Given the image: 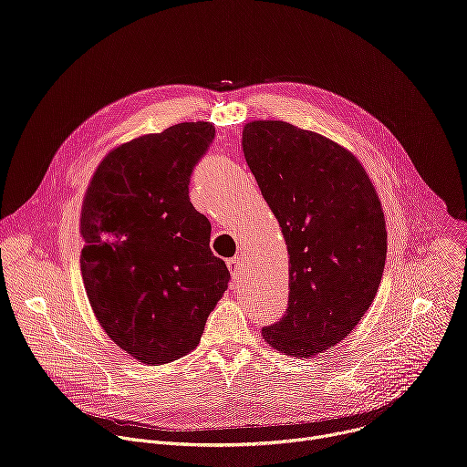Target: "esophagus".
<instances>
[{
  "label": "esophagus",
  "instance_id": "1",
  "mask_svg": "<svg viewBox=\"0 0 467 467\" xmlns=\"http://www.w3.org/2000/svg\"><path fill=\"white\" fill-rule=\"evenodd\" d=\"M244 262H245L244 254H236V256H233V258L227 260V268H229V272L233 274V277H236V275L242 272Z\"/></svg>",
  "mask_w": 467,
  "mask_h": 467
}]
</instances>
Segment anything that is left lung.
Here are the masks:
<instances>
[{"label":"left lung","mask_w":467,"mask_h":467,"mask_svg":"<svg viewBox=\"0 0 467 467\" xmlns=\"http://www.w3.org/2000/svg\"><path fill=\"white\" fill-rule=\"evenodd\" d=\"M242 148L290 254L286 314L262 337L308 358L349 337L377 296L386 260L380 199L358 159L314 130L249 121Z\"/></svg>","instance_id":"obj_1"}]
</instances>
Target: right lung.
Returning <instances> with one entry per match:
<instances>
[{
	"label": "right lung",
	"instance_id": "1",
	"mask_svg": "<svg viewBox=\"0 0 467 467\" xmlns=\"http://www.w3.org/2000/svg\"><path fill=\"white\" fill-rule=\"evenodd\" d=\"M214 132L184 121L114 148L83 199L88 301L109 338L148 366L195 349L231 279L211 251V222L188 197Z\"/></svg>",
	"mask_w": 467,
	"mask_h": 467
}]
</instances>
